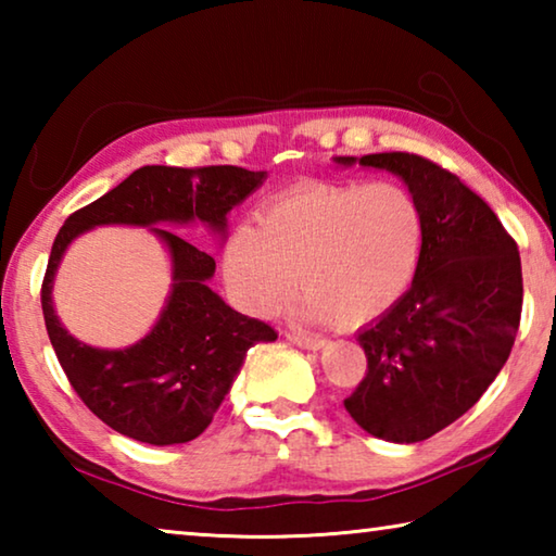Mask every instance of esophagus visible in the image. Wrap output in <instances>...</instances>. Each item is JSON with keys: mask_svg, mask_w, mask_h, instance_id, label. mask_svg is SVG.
<instances>
[{"mask_svg": "<svg viewBox=\"0 0 556 556\" xmlns=\"http://www.w3.org/2000/svg\"><path fill=\"white\" fill-rule=\"evenodd\" d=\"M287 338L294 345L299 348H306V351H321V348L326 345L324 338H316V336H306V333H296V331H289Z\"/></svg>", "mask_w": 556, "mask_h": 556, "instance_id": "34e87169", "label": "esophagus"}]
</instances>
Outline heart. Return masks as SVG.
<instances>
[{
  "mask_svg": "<svg viewBox=\"0 0 556 556\" xmlns=\"http://www.w3.org/2000/svg\"><path fill=\"white\" fill-rule=\"evenodd\" d=\"M425 250V213L394 181L316 184L281 193L225 248V277L240 304L267 312L296 285L312 321L363 326L407 294Z\"/></svg>",
  "mask_w": 556,
  "mask_h": 556,
  "instance_id": "heart-1",
  "label": "heart"
}]
</instances>
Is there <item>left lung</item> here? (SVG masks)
<instances>
[{"label": "left lung", "instance_id": "1", "mask_svg": "<svg viewBox=\"0 0 556 556\" xmlns=\"http://www.w3.org/2000/svg\"><path fill=\"white\" fill-rule=\"evenodd\" d=\"M357 162L407 184L425 213V250L407 294L357 333L368 370L343 404L368 434L414 444L473 407L510 355L522 314L520 252L491 205L429 159L382 152Z\"/></svg>", "mask_w": 556, "mask_h": 556}]
</instances>
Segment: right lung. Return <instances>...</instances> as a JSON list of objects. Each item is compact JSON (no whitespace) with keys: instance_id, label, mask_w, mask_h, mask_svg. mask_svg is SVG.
I'll return each mask as SVG.
<instances>
[{"instance_id":"add662e5","label":"right lung","mask_w":556,"mask_h":556,"mask_svg":"<svg viewBox=\"0 0 556 556\" xmlns=\"http://www.w3.org/2000/svg\"><path fill=\"white\" fill-rule=\"evenodd\" d=\"M242 166H142L63 223L41 285L46 331L71 388L119 434L168 446L203 434L240 372L244 353L277 331L242 316L208 287L215 260L181 235L154 228L174 265V289L152 333L125 351H100L75 338L53 312V275L68 244L96 225L208 223L225 232V215L265 181Z\"/></svg>"}]
</instances>
